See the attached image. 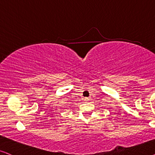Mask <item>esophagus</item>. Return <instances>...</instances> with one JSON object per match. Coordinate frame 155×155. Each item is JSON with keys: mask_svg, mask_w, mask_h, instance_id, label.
I'll list each match as a JSON object with an SVG mask.
<instances>
[{"mask_svg": "<svg viewBox=\"0 0 155 155\" xmlns=\"http://www.w3.org/2000/svg\"><path fill=\"white\" fill-rule=\"evenodd\" d=\"M85 101H89L88 100V98H85V100H84Z\"/></svg>", "mask_w": 155, "mask_h": 155, "instance_id": "esophagus-1", "label": "esophagus"}]
</instances>
